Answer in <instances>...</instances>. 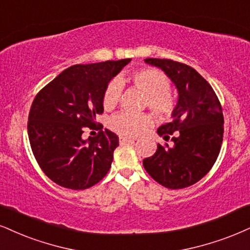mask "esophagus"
Listing matches in <instances>:
<instances>
[{"label": "esophagus", "mask_w": 250, "mask_h": 250, "mask_svg": "<svg viewBox=\"0 0 250 250\" xmlns=\"http://www.w3.org/2000/svg\"><path fill=\"white\" fill-rule=\"evenodd\" d=\"M133 141H134L133 138H128V137H119V143H120V144L133 143Z\"/></svg>", "instance_id": "obj_1"}]
</instances>
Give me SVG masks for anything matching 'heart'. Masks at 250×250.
<instances>
[{
	"mask_svg": "<svg viewBox=\"0 0 250 250\" xmlns=\"http://www.w3.org/2000/svg\"><path fill=\"white\" fill-rule=\"evenodd\" d=\"M132 81L147 95V104L158 116L170 115L175 107V101L169 94L170 82L165 74L153 68H144L132 74ZM123 84L120 80H112L103 95V106L113 109L118 103ZM152 124V118L146 113L119 112L111 117L109 126L112 131L123 137H137Z\"/></svg>",
	"mask_w": 250,
	"mask_h": 250,
	"instance_id": "obj_1",
	"label": "heart"
}]
</instances>
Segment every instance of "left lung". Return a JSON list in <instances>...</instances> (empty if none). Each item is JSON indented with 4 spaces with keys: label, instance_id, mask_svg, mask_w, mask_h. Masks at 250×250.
I'll return each mask as SVG.
<instances>
[{
    "label": "left lung",
    "instance_id": "left-lung-1",
    "mask_svg": "<svg viewBox=\"0 0 250 250\" xmlns=\"http://www.w3.org/2000/svg\"><path fill=\"white\" fill-rule=\"evenodd\" d=\"M144 61L162 69L178 94L171 122L158 128L160 137L171 144H158L154 155L144 159V168L163 187L183 189L202 180L219 155L223 109L211 85L190 66L155 58Z\"/></svg>",
    "mask_w": 250,
    "mask_h": 250
}]
</instances>
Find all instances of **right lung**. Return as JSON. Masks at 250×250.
Wrapping results in <instances>:
<instances>
[{
  "instance_id": "1",
  "label": "right lung",
  "mask_w": 250,
  "mask_h": 250,
  "mask_svg": "<svg viewBox=\"0 0 250 250\" xmlns=\"http://www.w3.org/2000/svg\"><path fill=\"white\" fill-rule=\"evenodd\" d=\"M131 59L74 64L38 92L29 113L27 133L33 155L58 186L84 190L106 175L119 146L117 134L101 130L83 139L87 127L97 128L104 111L103 95L111 80Z\"/></svg>"
}]
</instances>
